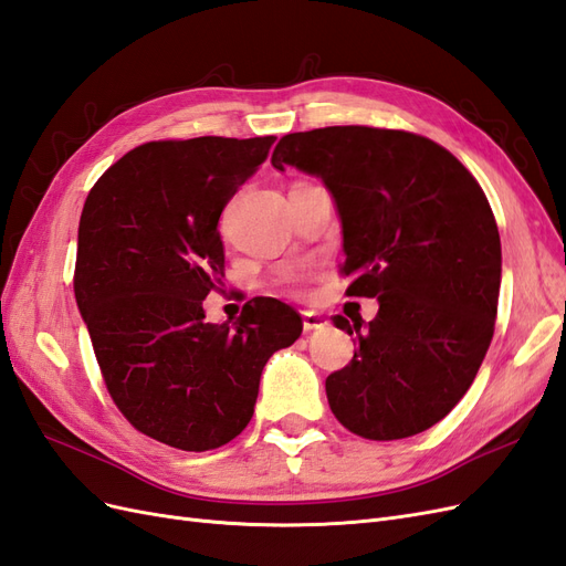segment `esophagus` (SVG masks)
Returning <instances> with one entry per match:
<instances>
[{
	"label": "esophagus",
	"instance_id": "1",
	"mask_svg": "<svg viewBox=\"0 0 566 566\" xmlns=\"http://www.w3.org/2000/svg\"><path fill=\"white\" fill-rule=\"evenodd\" d=\"M329 322L325 317H319L317 313H303V329L305 332H315V329H325Z\"/></svg>",
	"mask_w": 566,
	"mask_h": 566
}]
</instances>
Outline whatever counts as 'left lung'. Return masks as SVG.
<instances>
[{
  "instance_id": "obj_1",
  "label": "left lung",
  "mask_w": 566,
  "mask_h": 566,
  "mask_svg": "<svg viewBox=\"0 0 566 566\" xmlns=\"http://www.w3.org/2000/svg\"><path fill=\"white\" fill-rule=\"evenodd\" d=\"M272 166L325 182L342 218L348 294L379 301L373 322L334 317L358 350L327 377L332 412L369 441L441 422L493 338L503 253L486 193L436 142L365 125L284 135Z\"/></svg>"
}]
</instances>
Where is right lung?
Segmentation results:
<instances>
[{
    "instance_id": "add662e5",
    "label": "right lung",
    "mask_w": 566,
    "mask_h": 566,
    "mask_svg": "<svg viewBox=\"0 0 566 566\" xmlns=\"http://www.w3.org/2000/svg\"><path fill=\"white\" fill-rule=\"evenodd\" d=\"M274 137L149 142L113 164L77 228L75 301L118 410L151 439L203 453L247 429L270 355L303 332L277 298L228 325L203 298L224 268L222 208Z\"/></svg>"
}]
</instances>
